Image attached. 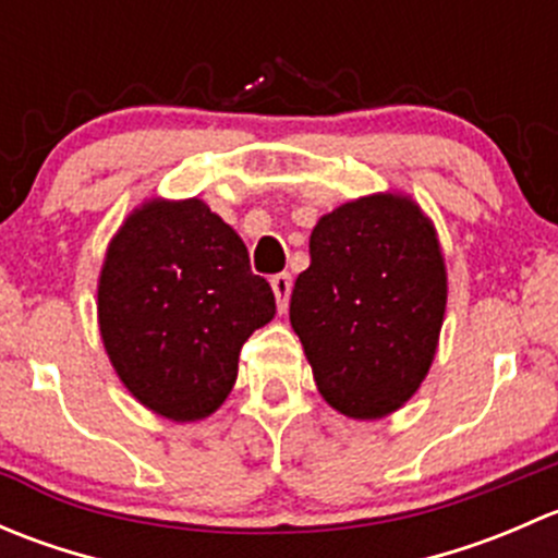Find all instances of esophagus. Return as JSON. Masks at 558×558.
Segmentation results:
<instances>
[{
  "label": "esophagus",
  "instance_id": "obj_1",
  "mask_svg": "<svg viewBox=\"0 0 558 558\" xmlns=\"http://www.w3.org/2000/svg\"><path fill=\"white\" fill-rule=\"evenodd\" d=\"M272 291H275V300H278V311L283 313L289 307V296H291V275L289 272H280L272 275Z\"/></svg>",
  "mask_w": 558,
  "mask_h": 558
}]
</instances>
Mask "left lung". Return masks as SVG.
<instances>
[{"label":"left lung","mask_w":558,"mask_h":558,"mask_svg":"<svg viewBox=\"0 0 558 558\" xmlns=\"http://www.w3.org/2000/svg\"><path fill=\"white\" fill-rule=\"evenodd\" d=\"M435 229L404 196L348 202L315 223L289 318L326 402L380 418L429 373L446 313Z\"/></svg>","instance_id":"8db88e82"}]
</instances>
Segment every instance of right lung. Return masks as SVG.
<instances>
[{
  "label": "right lung",
  "instance_id": "add662e5",
  "mask_svg": "<svg viewBox=\"0 0 558 558\" xmlns=\"http://www.w3.org/2000/svg\"><path fill=\"white\" fill-rule=\"evenodd\" d=\"M275 294L243 240L199 199L126 218L99 278V329L123 386L172 421L210 415L238 380L240 348Z\"/></svg>",
  "mask_w": 558,
  "mask_h": 558
}]
</instances>
